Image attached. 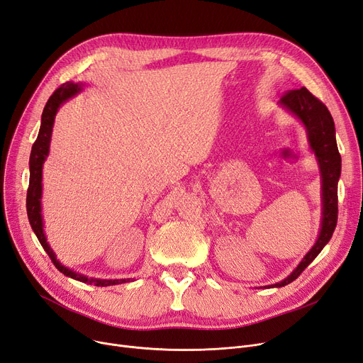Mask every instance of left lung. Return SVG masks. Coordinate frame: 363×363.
Masks as SVG:
<instances>
[{
    "instance_id": "left-lung-1",
    "label": "left lung",
    "mask_w": 363,
    "mask_h": 363,
    "mask_svg": "<svg viewBox=\"0 0 363 363\" xmlns=\"http://www.w3.org/2000/svg\"><path fill=\"white\" fill-rule=\"evenodd\" d=\"M279 104L287 108L291 114L304 125L308 132V140L312 151L315 152L322 178V222L320 231L315 245L303 257L297 268L281 282L271 287H284L300 277L328 244L337 226L338 216V179L341 174V156L335 141V126L330 110L306 88L291 89L285 92Z\"/></svg>"
}]
</instances>
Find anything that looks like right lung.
Wrapping results in <instances>:
<instances>
[{"mask_svg": "<svg viewBox=\"0 0 363 363\" xmlns=\"http://www.w3.org/2000/svg\"><path fill=\"white\" fill-rule=\"evenodd\" d=\"M82 91L81 84H73V82H66L57 88L51 97L48 99L44 111H43V118H41V128L40 133H38V138L32 145L30 151V159H29V188H28V197H26V208H28V218L30 222L32 230L36 235V238L40 240L41 245L44 247V250L50 256L51 262L54 266L59 269L62 274L66 277H70L76 281H81L85 284H94L95 287H107V285H116V284H123L128 282L129 279H97V278H88L85 275H81L78 272H74L66 266H63L59 260H57L52 249L50 244L47 242V237L44 234V223H43V215H41V197H43V164L50 152V141H51V133H52V125L57 110L60 108L63 103H66L69 99L74 97L76 94Z\"/></svg>", "mask_w": 363, "mask_h": 363, "instance_id": "obj_1", "label": "right lung"}]
</instances>
